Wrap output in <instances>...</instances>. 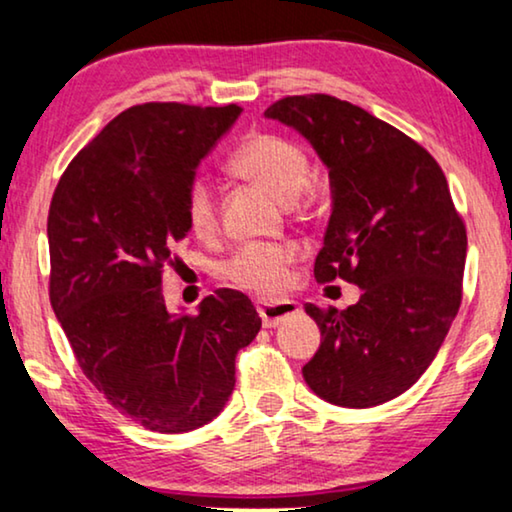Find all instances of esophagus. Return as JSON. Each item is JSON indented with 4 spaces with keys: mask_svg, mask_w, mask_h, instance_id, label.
I'll use <instances>...</instances> for the list:
<instances>
[{
    "mask_svg": "<svg viewBox=\"0 0 512 512\" xmlns=\"http://www.w3.org/2000/svg\"><path fill=\"white\" fill-rule=\"evenodd\" d=\"M298 312L300 307L298 303H293V300H261V303H258V314H261L265 328H275L282 324L284 319L296 317Z\"/></svg>",
    "mask_w": 512,
    "mask_h": 512,
    "instance_id": "34e87169",
    "label": "esophagus"
}]
</instances>
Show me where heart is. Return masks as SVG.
Wrapping results in <instances>:
<instances>
[{
    "label": "heart",
    "instance_id": "1",
    "mask_svg": "<svg viewBox=\"0 0 512 512\" xmlns=\"http://www.w3.org/2000/svg\"><path fill=\"white\" fill-rule=\"evenodd\" d=\"M230 170L256 181L282 202L296 200L310 184V160L291 139L254 132L230 156ZM186 221L195 235L207 237L216 230V195L205 179H195L186 193ZM298 251L293 244L249 242L226 263V277L258 296H277L289 284V270Z\"/></svg>",
    "mask_w": 512,
    "mask_h": 512
}]
</instances>
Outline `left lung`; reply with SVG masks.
<instances>
[{
  "label": "left lung",
  "instance_id": "1",
  "mask_svg": "<svg viewBox=\"0 0 512 512\" xmlns=\"http://www.w3.org/2000/svg\"><path fill=\"white\" fill-rule=\"evenodd\" d=\"M265 116L328 167L333 212L314 277L361 289L347 310L305 305L321 331L307 387L342 408L387 403L431 366L461 305L466 226L445 174L415 139L338 97H284Z\"/></svg>",
  "mask_w": 512,
  "mask_h": 512
}]
</instances>
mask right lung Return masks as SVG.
<instances>
[{
    "label": "right lung",
    "instance_id": "right-lung-1",
    "mask_svg": "<svg viewBox=\"0 0 512 512\" xmlns=\"http://www.w3.org/2000/svg\"><path fill=\"white\" fill-rule=\"evenodd\" d=\"M242 109L146 102L102 128L48 209L51 305L83 375L118 412L158 433L200 429L235 389V356L261 331L240 291L198 314L167 312L163 268L188 235L200 160Z\"/></svg>",
    "mask_w": 512,
    "mask_h": 512
}]
</instances>
